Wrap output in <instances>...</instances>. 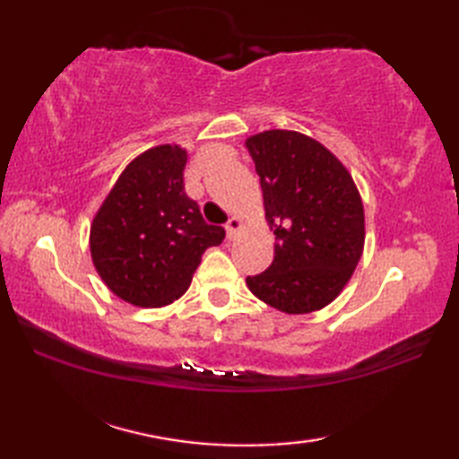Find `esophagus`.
<instances>
[{"label": "esophagus", "instance_id": "1", "mask_svg": "<svg viewBox=\"0 0 459 459\" xmlns=\"http://www.w3.org/2000/svg\"><path fill=\"white\" fill-rule=\"evenodd\" d=\"M242 227H245V222H242V219L238 217H232L229 222H227V237L230 240H235L238 237V232L242 230Z\"/></svg>", "mask_w": 459, "mask_h": 459}]
</instances>
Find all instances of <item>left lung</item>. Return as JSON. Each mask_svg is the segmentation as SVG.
Segmentation results:
<instances>
[{
    "label": "left lung",
    "mask_w": 459,
    "mask_h": 459,
    "mask_svg": "<svg viewBox=\"0 0 459 459\" xmlns=\"http://www.w3.org/2000/svg\"><path fill=\"white\" fill-rule=\"evenodd\" d=\"M247 148L276 235L274 260L247 278L248 290L284 314L325 307L363 255L365 212L355 181L325 145L299 132H262Z\"/></svg>",
    "instance_id": "left-lung-1"
}]
</instances>
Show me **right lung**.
<instances>
[{"label": "right lung", "mask_w": 459, "mask_h": 459, "mask_svg": "<svg viewBox=\"0 0 459 459\" xmlns=\"http://www.w3.org/2000/svg\"><path fill=\"white\" fill-rule=\"evenodd\" d=\"M187 152L158 145L116 181L91 227L94 268L116 296L140 307L168 306L187 291L203 252L224 229L207 224L183 183Z\"/></svg>", "instance_id": "obj_1"}]
</instances>
